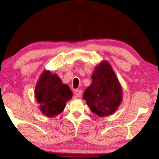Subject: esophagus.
<instances>
[{"label":"esophagus","mask_w":159,"mask_h":159,"mask_svg":"<svg viewBox=\"0 0 159 159\" xmlns=\"http://www.w3.org/2000/svg\"><path fill=\"white\" fill-rule=\"evenodd\" d=\"M75 96L77 97V98H80L82 95V91L81 90H76L74 91Z\"/></svg>","instance_id":"34e87169"}]
</instances>
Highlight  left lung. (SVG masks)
Segmentation results:
<instances>
[{"label": "left lung", "instance_id": "1", "mask_svg": "<svg viewBox=\"0 0 159 159\" xmlns=\"http://www.w3.org/2000/svg\"><path fill=\"white\" fill-rule=\"evenodd\" d=\"M92 79V83L83 94V99L94 114L101 117L111 115L121 103L123 91L107 61H102L96 66Z\"/></svg>", "mask_w": 159, "mask_h": 159}]
</instances>
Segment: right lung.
I'll return each instance as SVG.
<instances>
[{
    "instance_id": "1",
    "label": "right lung",
    "mask_w": 159,
    "mask_h": 159,
    "mask_svg": "<svg viewBox=\"0 0 159 159\" xmlns=\"http://www.w3.org/2000/svg\"><path fill=\"white\" fill-rule=\"evenodd\" d=\"M73 95L69 87L57 74L44 71L40 76L35 89V96L40 104V110L48 117H54L63 111L66 103Z\"/></svg>"
}]
</instances>
